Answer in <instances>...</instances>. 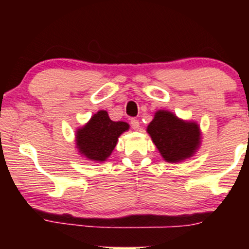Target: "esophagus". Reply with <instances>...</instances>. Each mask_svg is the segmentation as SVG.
Returning <instances> with one entry per match:
<instances>
[{"instance_id": "esophagus-1", "label": "esophagus", "mask_w": 249, "mask_h": 249, "mask_svg": "<svg viewBox=\"0 0 249 249\" xmlns=\"http://www.w3.org/2000/svg\"><path fill=\"white\" fill-rule=\"evenodd\" d=\"M130 124H131L132 129H135V130H138L139 129V121L136 120V119H131Z\"/></svg>"}]
</instances>
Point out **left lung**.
I'll return each mask as SVG.
<instances>
[{
	"instance_id": "left-lung-1",
	"label": "left lung",
	"mask_w": 249,
	"mask_h": 249,
	"mask_svg": "<svg viewBox=\"0 0 249 249\" xmlns=\"http://www.w3.org/2000/svg\"><path fill=\"white\" fill-rule=\"evenodd\" d=\"M146 131L163 160L169 163L193 158L202 142V131L197 122L183 120L168 110L156 111Z\"/></svg>"
}]
</instances>
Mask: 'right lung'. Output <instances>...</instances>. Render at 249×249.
I'll use <instances>...</instances> for the list:
<instances>
[{"instance_id":"right-lung-1","label":"right lung","mask_w":249,"mask_h":249,"mask_svg":"<svg viewBox=\"0 0 249 249\" xmlns=\"http://www.w3.org/2000/svg\"><path fill=\"white\" fill-rule=\"evenodd\" d=\"M129 127L124 121H112L107 111L100 110L76 130L74 141L78 153L89 161H107L117 146L119 137L129 130Z\"/></svg>"}]
</instances>
